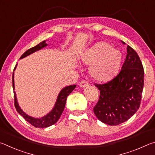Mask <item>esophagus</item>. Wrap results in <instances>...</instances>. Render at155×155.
I'll return each instance as SVG.
<instances>
[{"mask_svg": "<svg viewBox=\"0 0 155 155\" xmlns=\"http://www.w3.org/2000/svg\"><path fill=\"white\" fill-rule=\"evenodd\" d=\"M80 87H83V88H85V87H88L89 85H90V83H89L87 81H81L79 84Z\"/></svg>", "mask_w": 155, "mask_h": 155, "instance_id": "34e87169", "label": "esophagus"}]
</instances>
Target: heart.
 <instances>
[{
  "label": "heart",
  "mask_w": 155,
  "mask_h": 155,
  "mask_svg": "<svg viewBox=\"0 0 155 155\" xmlns=\"http://www.w3.org/2000/svg\"><path fill=\"white\" fill-rule=\"evenodd\" d=\"M81 60L90 65V74L101 81L111 78L118 71L122 55L118 49L107 42L100 41L89 47L81 54Z\"/></svg>",
  "instance_id": "obj_1"
}]
</instances>
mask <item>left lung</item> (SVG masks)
<instances>
[{"instance_id":"8db88e82","label":"left lung","mask_w":155,"mask_h":155,"mask_svg":"<svg viewBox=\"0 0 155 155\" xmlns=\"http://www.w3.org/2000/svg\"><path fill=\"white\" fill-rule=\"evenodd\" d=\"M143 76L140 57L128 46L127 57L119 74L108 83L95 84L100 90L99 100L94 107L97 118L111 126L130 118L140 105Z\"/></svg>"}]
</instances>
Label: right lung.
I'll return each mask as SVG.
<instances>
[{"mask_svg": "<svg viewBox=\"0 0 155 155\" xmlns=\"http://www.w3.org/2000/svg\"><path fill=\"white\" fill-rule=\"evenodd\" d=\"M48 45V44H46V40L41 41V42L38 44L37 46L27 50V51L20 57V59H21L25 58V57L30 55L31 54H32L36 51H40V50L44 48V47H46ZM16 66L17 65H15L14 71L15 70V68H16ZM12 83L13 89H14V72L13 73L12 76ZM76 86H77L76 85H69L63 88L62 90L60 91L58 96H57L56 102L55 103H54L53 108H52V109L48 113V114H47L46 115H44V116L41 117H33L32 116H30L29 115L27 114L25 112L23 111L22 109H21L20 107L19 106V104H18L15 91H14L15 107V109H16L18 113H19V114L22 115V116L25 119V120H27L28 123H30V124L33 126V127H35L36 128H46L51 127L52 124H55V123L58 121L59 117H61L62 113L64 111L65 108L67 97L73 90H74Z\"/></svg>", "mask_w": 155, "mask_h": 155, "instance_id": "obj_1", "label": "right lung"}]
</instances>
